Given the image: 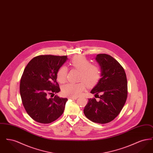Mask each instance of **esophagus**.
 <instances>
[{
    "label": "esophagus",
    "mask_w": 153,
    "mask_h": 153,
    "mask_svg": "<svg viewBox=\"0 0 153 153\" xmlns=\"http://www.w3.org/2000/svg\"><path fill=\"white\" fill-rule=\"evenodd\" d=\"M78 97H69V99H73V100H76L77 99Z\"/></svg>",
    "instance_id": "34e87169"
}]
</instances>
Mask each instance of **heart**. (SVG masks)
<instances>
[{
	"label": "heart",
	"mask_w": 153,
	"mask_h": 153,
	"mask_svg": "<svg viewBox=\"0 0 153 153\" xmlns=\"http://www.w3.org/2000/svg\"><path fill=\"white\" fill-rule=\"evenodd\" d=\"M70 65L80 72L79 81L84 82L88 87H92L98 82L100 77V70L98 66L91 64L87 58L83 56H76L71 60ZM68 69L65 66H61L57 73V79L62 84L66 80ZM85 89V84L82 82L77 84L68 83L62 89V93L64 96L78 97Z\"/></svg>",
	"instance_id": "obj_1"
}]
</instances>
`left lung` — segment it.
<instances>
[{
	"mask_svg": "<svg viewBox=\"0 0 153 153\" xmlns=\"http://www.w3.org/2000/svg\"><path fill=\"white\" fill-rule=\"evenodd\" d=\"M95 59L100 66L102 77L91 93L99 100L88 99L84 113L93 122L107 123L119 114L127 100V77L123 68L111 56L99 54Z\"/></svg>",
	"mask_w": 153,
	"mask_h": 153,
	"instance_id": "left-lung-1",
	"label": "left lung"
}]
</instances>
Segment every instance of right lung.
Masks as SVG:
<instances>
[{"mask_svg":"<svg viewBox=\"0 0 153 153\" xmlns=\"http://www.w3.org/2000/svg\"><path fill=\"white\" fill-rule=\"evenodd\" d=\"M68 59L67 56L41 55L33 58L26 66L20 82L22 104L33 120L51 123L64 112L67 98L49 95L60 91L57 82L58 69Z\"/></svg>","mask_w":153,"mask_h":153,"instance_id":"right-lung-1","label":"right lung"}]
</instances>
